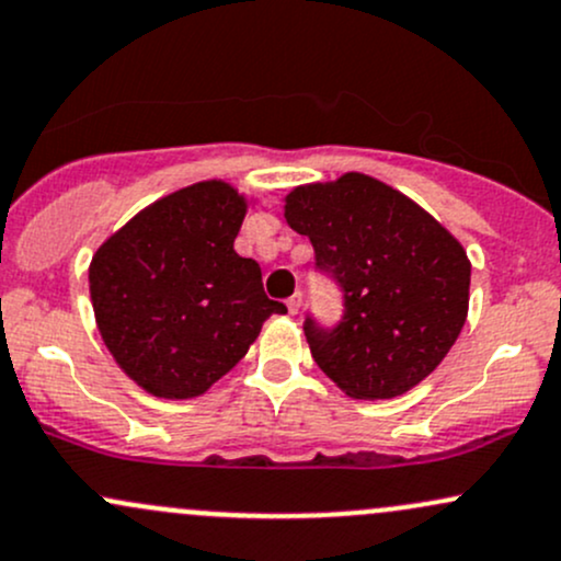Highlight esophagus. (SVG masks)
<instances>
[{"instance_id":"obj_1","label":"esophagus","mask_w":561,"mask_h":561,"mask_svg":"<svg viewBox=\"0 0 561 561\" xmlns=\"http://www.w3.org/2000/svg\"><path fill=\"white\" fill-rule=\"evenodd\" d=\"M301 301H305V297H301V291H297V294H294V297L286 301L288 312H291V314H299V310H301Z\"/></svg>"}]
</instances>
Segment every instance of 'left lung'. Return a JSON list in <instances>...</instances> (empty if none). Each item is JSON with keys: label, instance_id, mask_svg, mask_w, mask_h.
<instances>
[{"label": "left lung", "instance_id": "8db88e82", "mask_svg": "<svg viewBox=\"0 0 561 561\" xmlns=\"http://www.w3.org/2000/svg\"><path fill=\"white\" fill-rule=\"evenodd\" d=\"M283 217L344 288L333 331L305 323L314 363L352 400H392L443 363L469 314L471 262L450 230L387 182L347 172L297 185Z\"/></svg>", "mask_w": 561, "mask_h": 561}]
</instances>
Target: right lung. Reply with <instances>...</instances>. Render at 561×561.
<instances>
[{"label": "right lung", "instance_id": "right-lung-1", "mask_svg": "<svg viewBox=\"0 0 561 561\" xmlns=\"http://www.w3.org/2000/svg\"><path fill=\"white\" fill-rule=\"evenodd\" d=\"M254 198L225 180L169 193L100 243L90 297L118 368L153 398L193 400L236 368L270 314L262 270L232 249Z\"/></svg>", "mask_w": 561, "mask_h": 561}]
</instances>
